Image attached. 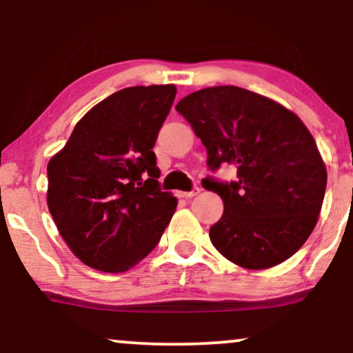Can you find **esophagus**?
I'll list each match as a JSON object with an SVG mask.
<instances>
[{"label": "esophagus", "mask_w": 353, "mask_h": 353, "mask_svg": "<svg viewBox=\"0 0 353 353\" xmlns=\"http://www.w3.org/2000/svg\"><path fill=\"white\" fill-rule=\"evenodd\" d=\"M199 192H201L199 188H194L192 190H189V192H184V190H179V192H177V197H182V199H190V197L197 196V194H199Z\"/></svg>", "instance_id": "1"}]
</instances>
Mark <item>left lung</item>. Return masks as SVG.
Segmentation results:
<instances>
[{"label": "left lung", "mask_w": 353, "mask_h": 353, "mask_svg": "<svg viewBox=\"0 0 353 353\" xmlns=\"http://www.w3.org/2000/svg\"><path fill=\"white\" fill-rule=\"evenodd\" d=\"M208 149V164H230L237 179H204L224 202L209 230L234 264L270 269L297 252L322 209L327 169L301 117L282 104L237 86H214L177 103Z\"/></svg>", "instance_id": "1"}]
</instances>
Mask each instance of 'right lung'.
I'll use <instances>...</instances> for the list:
<instances>
[{
    "label": "right lung",
    "mask_w": 353,
    "mask_h": 353,
    "mask_svg": "<svg viewBox=\"0 0 353 353\" xmlns=\"http://www.w3.org/2000/svg\"><path fill=\"white\" fill-rule=\"evenodd\" d=\"M174 84L124 88L89 109L48 163V209L81 262L125 272L171 222L152 148L176 98Z\"/></svg>",
    "instance_id": "obj_1"
}]
</instances>
